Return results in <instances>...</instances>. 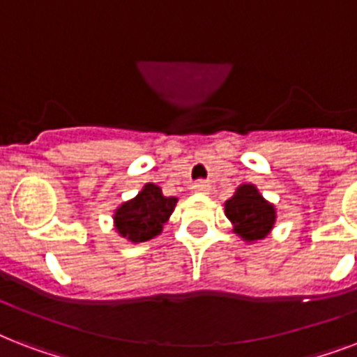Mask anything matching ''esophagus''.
<instances>
[{
  "label": "esophagus",
  "mask_w": 357,
  "mask_h": 357,
  "mask_svg": "<svg viewBox=\"0 0 357 357\" xmlns=\"http://www.w3.org/2000/svg\"><path fill=\"white\" fill-rule=\"evenodd\" d=\"M192 189H195V192H200V195H207V192H209V185H207L206 181H198V183L192 185Z\"/></svg>",
  "instance_id": "1"
}]
</instances>
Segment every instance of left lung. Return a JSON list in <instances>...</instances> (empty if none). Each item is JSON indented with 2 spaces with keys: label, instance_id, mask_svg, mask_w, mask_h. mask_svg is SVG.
<instances>
[{
  "label": "left lung",
  "instance_id": "8db88e82",
  "mask_svg": "<svg viewBox=\"0 0 357 357\" xmlns=\"http://www.w3.org/2000/svg\"><path fill=\"white\" fill-rule=\"evenodd\" d=\"M224 213L234 226V234L248 244L268 237L278 217L274 204L263 198L254 183L238 185L224 204Z\"/></svg>",
  "mask_w": 357,
  "mask_h": 357
}]
</instances>
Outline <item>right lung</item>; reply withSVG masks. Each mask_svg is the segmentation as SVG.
Returning a JSON list of instances; mask_svg holds the SVG:
<instances>
[{
    "label": "right lung",
    "mask_w": 357,
    "mask_h": 357,
    "mask_svg": "<svg viewBox=\"0 0 357 357\" xmlns=\"http://www.w3.org/2000/svg\"><path fill=\"white\" fill-rule=\"evenodd\" d=\"M178 198L165 196L161 187L146 183L139 195L122 202L113 213V226L116 234L129 243H146L161 235L165 224L176 209Z\"/></svg>",
    "instance_id": "obj_1"
}]
</instances>
